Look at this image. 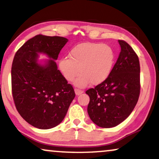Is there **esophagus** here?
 Masks as SVG:
<instances>
[{
  "label": "esophagus",
  "instance_id": "esophagus-1",
  "mask_svg": "<svg viewBox=\"0 0 159 159\" xmlns=\"http://www.w3.org/2000/svg\"><path fill=\"white\" fill-rule=\"evenodd\" d=\"M75 93L77 95H81L82 93H83V92H84L83 90H80V89H77V88H75Z\"/></svg>",
  "mask_w": 159,
  "mask_h": 159
}]
</instances>
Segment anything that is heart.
<instances>
[{
    "instance_id": "heart-1",
    "label": "heart",
    "mask_w": 159,
    "mask_h": 159,
    "mask_svg": "<svg viewBox=\"0 0 159 159\" xmlns=\"http://www.w3.org/2000/svg\"><path fill=\"white\" fill-rule=\"evenodd\" d=\"M69 56L58 61V69L67 82H72L80 73L75 84L85 88L90 83L101 84L109 77L115 63V52L110 45L85 42L76 45Z\"/></svg>"
}]
</instances>
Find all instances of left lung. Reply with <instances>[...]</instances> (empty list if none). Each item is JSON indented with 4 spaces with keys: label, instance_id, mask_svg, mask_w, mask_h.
I'll list each match as a JSON object with an SVG mask.
<instances>
[{
    "label": "left lung",
    "instance_id": "obj_1",
    "mask_svg": "<svg viewBox=\"0 0 159 159\" xmlns=\"http://www.w3.org/2000/svg\"><path fill=\"white\" fill-rule=\"evenodd\" d=\"M121 52L107 80L86 91L88 113L98 127L117 126L129 116L140 92V61L132 48L119 40Z\"/></svg>",
    "mask_w": 159,
    "mask_h": 159
}]
</instances>
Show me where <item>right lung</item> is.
I'll return each instance as SVG.
<instances>
[{"mask_svg":"<svg viewBox=\"0 0 159 159\" xmlns=\"http://www.w3.org/2000/svg\"><path fill=\"white\" fill-rule=\"evenodd\" d=\"M66 38L38 34L27 40L15 54L11 67V89L15 106L25 120L38 129L59 125L75 97L71 84L64 79L55 62ZM49 60L37 63L38 54Z\"/></svg>","mask_w":159,"mask_h":159,"instance_id":"obj_1","label":"right lung"}]
</instances>
